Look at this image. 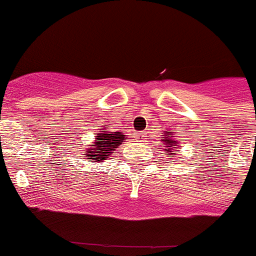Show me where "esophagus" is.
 <instances>
[{
	"instance_id": "obj_1",
	"label": "esophagus",
	"mask_w": 256,
	"mask_h": 256,
	"mask_svg": "<svg viewBox=\"0 0 256 256\" xmlns=\"http://www.w3.org/2000/svg\"><path fill=\"white\" fill-rule=\"evenodd\" d=\"M144 137H146V136H144V133H142V132L136 133V140H137V141H138V142H144Z\"/></svg>"
}]
</instances>
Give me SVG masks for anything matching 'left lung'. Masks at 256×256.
<instances>
[{
    "mask_svg": "<svg viewBox=\"0 0 256 256\" xmlns=\"http://www.w3.org/2000/svg\"><path fill=\"white\" fill-rule=\"evenodd\" d=\"M177 134L170 130H162V137L160 138V146L162 148V150L165 151V155L172 156V158H177L180 155V146L178 144V140L176 138Z\"/></svg>",
    "mask_w": 256,
    "mask_h": 256,
    "instance_id": "left-lung-1",
    "label": "left lung"
}]
</instances>
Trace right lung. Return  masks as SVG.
<instances>
[{
    "label": "right lung",
    "instance_id": "obj_1",
    "mask_svg": "<svg viewBox=\"0 0 256 256\" xmlns=\"http://www.w3.org/2000/svg\"><path fill=\"white\" fill-rule=\"evenodd\" d=\"M88 144H80V152L83 158L88 160V162H102L104 160H108L112 155H114V151L118 146L126 140V134L119 130H112L110 126L108 124H100V128Z\"/></svg>",
    "mask_w": 256,
    "mask_h": 256
}]
</instances>
